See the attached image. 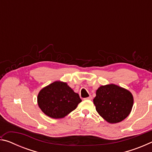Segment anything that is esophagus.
Listing matches in <instances>:
<instances>
[{
	"mask_svg": "<svg viewBox=\"0 0 152 152\" xmlns=\"http://www.w3.org/2000/svg\"><path fill=\"white\" fill-rule=\"evenodd\" d=\"M92 96H89L88 97H87V98H85V100H92Z\"/></svg>",
	"mask_w": 152,
	"mask_h": 152,
	"instance_id": "obj_1",
	"label": "esophagus"
}]
</instances>
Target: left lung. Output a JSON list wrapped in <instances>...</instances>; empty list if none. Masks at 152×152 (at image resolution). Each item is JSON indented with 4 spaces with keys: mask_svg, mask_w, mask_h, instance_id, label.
<instances>
[{
    "mask_svg": "<svg viewBox=\"0 0 152 152\" xmlns=\"http://www.w3.org/2000/svg\"><path fill=\"white\" fill-rule=\"evenodd\" d=\"M98 113L110 123L121 121L132 110L133 98L127 90L115 84L99 88L93 100Z\"/></svg>",
    "mask_w": 152,
    "mask_h": 152,
    "instance_id": "8db88e82",
    "label": "left lung"
}]
</instances>
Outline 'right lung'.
Segmentation results:
<instances>
[{
	"instance_id": "right-lung-1",
	"label": "right lung",
	"mask_w": 152,
	"mask_h": 152,
	"mask_svg": "<svg viewBox=\"0 0 152 152\" xmlns=\"http://www.w3.org/2000/svg\"><path fill=\"white\" fill-rule=\"evenodd\" d=\"M82 101L78 93L66 83L54 82L39 92L37 102L41 110L53 119L63 118L72 111Z\"/></svg>"
}]
</instances>
